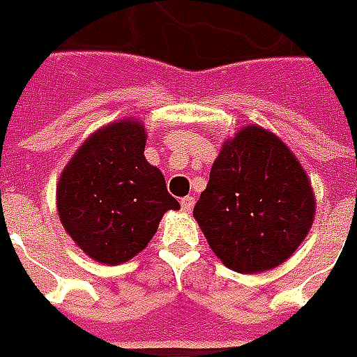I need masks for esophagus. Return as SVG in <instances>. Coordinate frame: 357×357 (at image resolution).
I'll use <instances>...</instances> for the list:
<instances>
[{"mask_svg":"<svg viewBox=\"0 0 357 357\" xmlns=\"http://www.w3.org/2000/svg\"><path fill=\"white\" fill-rule=\"evenodd\" d=\"M194 203H195V199L192 197V195H188V197H182V201H181L182 211H184V213H190V211L194 208Z\"/></svg>","mask_w":357,"mask_h":357,"instance_id":"1","label":"esophagus"}]
</instances>
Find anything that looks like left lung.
<instances>
[{
	"mask_svg": "<svg viewBox=\"0 0 357 357\" xmlns=\"http://www.w3.org/2000/svg\"><path fill=\"white\" fill-rule=\"evenodd\" d=\"M314 214L307 171L273 131L256 124L224 141L194 207L216 258L245 275L284 264L309 235Z\"/></svg>",
	"mask_w": 357,
	"mask_h": 357,
	"instance_id": "obj_1",
	"label": "left lung"
}]
</instances>
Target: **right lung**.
Listing matches in <instances>:
<instances>
[{"mask_svg": "<svg viewBox=\"0 0 357 357\" xmlns=\"http://www.w3.org/2000/svg\"><path fill=\"white\" fill-rule=\"evenodd\" d=\"M146 130L135 118L99 128L80 144L56 186L61 226L88 258L118 265L135 258L167 211H178L162 171L144 158Z\"/></svg>", "mask_w": 357, "mask_h": 357, "instance_id": "obj_1", "label": "right lung"}]
</instances>
